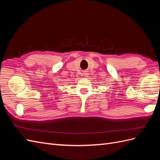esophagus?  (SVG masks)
<instances>
[{"label":"esophagus","instance_id":"34e87169","mask_svg":"<svg viewBox=\"0 0 160 160\" xmlns=\"http://www.w3.org/2000/svg\"><path fill=\"white\" fill-rule=\"evenodd\" d=\"M83 74H84V76H85V77H88V76L89 75H88V72H87V71H85V72H83Z\"/></svg>","mask_w":160,"mask_h":160}]
</instances>
